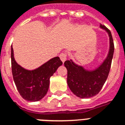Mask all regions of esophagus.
Masks as SVG:
<instances>
[{
  "label": "esophagus",
  "instance_id": "esophagus-1",
  "mask_svg": "<svg viewBox=\"0 0 125 125\" xmlns=\"http://www.w3.org/2000/svg\"><path fill=\"white\" fill-rule=\"evenodd\" d=\"M60 57L63 62H64L65 60H67V57H68V53H66V52L62 53L60 55Z\"/></svg>",
  "mask_w": 125,
  "mask_h": 125
}]
</instances>
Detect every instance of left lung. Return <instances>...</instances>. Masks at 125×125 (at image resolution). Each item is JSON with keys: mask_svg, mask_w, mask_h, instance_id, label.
Returning <instances> with one entry per match:
<instances>
[{"mask_svg": "<svg viewBox=\"0 0 125 125\" xmlns=\"http://www.w3.org/2000/svg\"><path fill=\"white\" fill-rule=\"evenodd\" d=\"M100 27L107 31L110 37V51L102 65L94 71H86L75 64L72 60H67L64 65L68 70L67 82L71 91L78 97L88 98L99 93L108 76L113 60L115 45L111 32L106 27Z\"/></svg>", "mask_w": 125, "mask_h": 125, "instance_id": "obj_1", "label": "left lung"}]
</instances>
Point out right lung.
<instances>
[{
    "instance_id": "right-lung-1",
    "label": "right lung",
    "mask_w": 125,
    "mask_h": 125,
    "mask_svg": "<svg viewBox=\"0 0 125 125\" xmlns=\"http://www.w3.org/2000/svg\"><path fill=\"white\" fill-rule=\"evenodd\" d=\"M62 63L60 57H55L36 70H27L15 62L13 49L11 47L13 80L20 95L27 101H39L45 96L49 89L50 77Z\"/></svg>"
}]
</instances>
